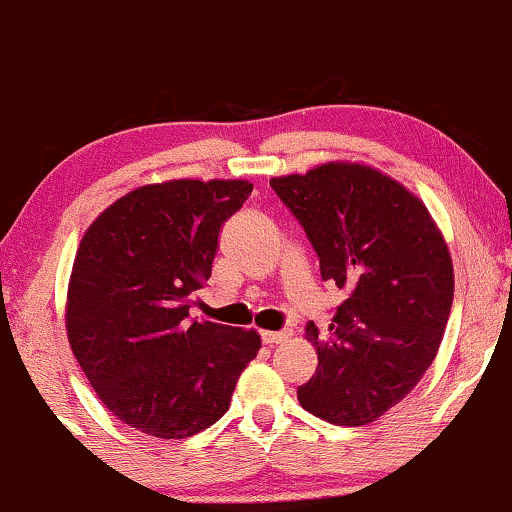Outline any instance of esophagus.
Masks as SVG:
<instances>
[{
	"label": "esophagus",
	"mask_w": 512,
	"mask_h": 512,
	"mask_svg": "<svg viewBox=\"0 0 512 512\" xmlns=\"http://www.w3.org/2000/svg\"><path fill=\"white\" fill-rule=\"evenodd\" d=\"M261 339H263V344L275 346V344H280V342H285V339H289V332H287V330H280V332H263Z\"/></svg>",
	"instance_id": "1"
}]
</instances>
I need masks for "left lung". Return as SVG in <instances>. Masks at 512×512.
<instances>
[{"label":"left lung","instance_id":"left-lung-1","mask_svg":"<svg viewBox=\"0 0 512 512\" xmlns=\"http://www.w3.org/2000/svg\"><path fill=\"white\" fill-rule=\"evenodd\" d=\"M270 187L304 227L323 280L346 292L330 337L306 325L318 370L296 396L334 425H368L437 356L453 304L449 246L415 194L361 163H323Z\"/></svg>","mask_w":512,"mask_h":512}]
</instances>
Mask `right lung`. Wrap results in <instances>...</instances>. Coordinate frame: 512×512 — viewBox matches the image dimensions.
Segmentation results:
<instances>
[{"mask_svg":"<svg viewBox=\"0 0 512 512\" xmlns=\"http://www.w3.org/2000/svg\"><path fill=\"white\" fill-rule=\"evenodd\" d=\"M246 180H170L132 189L87 227L68 282L66 332L106 408L149 437L185 439L223 418L254 330L189 320L211 277L220 227Z\"/></svg>","mask_w":512,"mask_h":512,"instance_id":"right-lung-1","label":"right lung"}]
</instances>
